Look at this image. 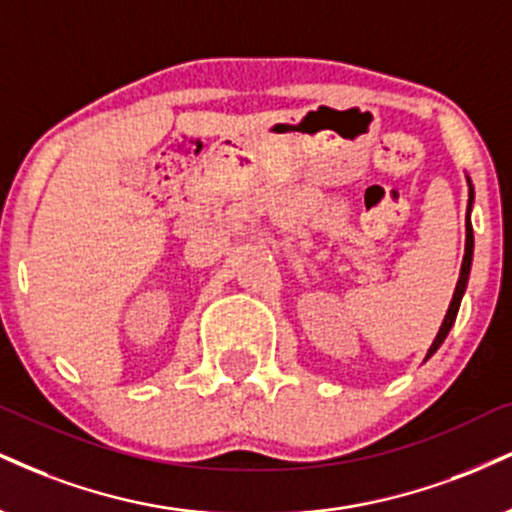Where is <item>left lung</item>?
<instances>
[{
    "label": "left lung",
    "mask_w": 512,
    "mask_h": 512,
    "mask_svg": "<svg viewBox=\"0 0 512 512\" xmlns=\"http://www.w3.org/2000/svg\"><path fill=\"white\" fill-rule=\"evenodd\" d=\"M467 186H470V200H467V214H465V257H463V264H460V279L455 283V293H453V300L451 305H448V312L446 317H443L441 322V329L439 334H436L434 343L429 346L427 350V357L424 360H429L443 341H446L448 331H451V326L455 322V317H458V310H460V300H463L465 295V288H467V279H470V267H472V250H474V236H472V221H470V207H472V200H474V188L470 183V178H467Z\"/></svg>",
    "instance_id": "1"
}]
</instances>
